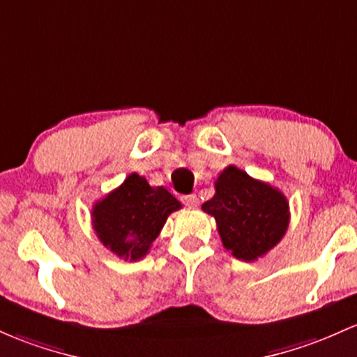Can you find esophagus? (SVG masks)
Wrapping results in <instances>:
<instances>
[{
  "instance_id": "1",
  "label": "esophagus",
  "mask_w": 357,
  "mask_h": 357,
  "mask_svg": "<svg viewBox=\"0 0 357 357\" xmlns=\"http://www.w3.org/2000/svg\"><path fill=\"white\" fill-rule=\"evenodd\" d=\"M181 199H183V203H185L186 206H197L199 203L197 195H185V197H183Z\"/></svg>"
}]
</instances>
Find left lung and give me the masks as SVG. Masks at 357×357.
<instances>
[{
	"label": "left lung",
	"mask_w": 357,
	"mask_h": 357,
	"mask_svg": "<svg viewBox=\"0 0 357 357\" xmlns=\"http://www.w3.org/2000/svg\"><path fill=\"white\" fill-rule=\"evenodd\" d=\"M202 208L217 222L223 248L248 262L269 252L283 238L289 223L287 197L236 166L218 174L213 198Z\"/></svg>",
	"instance_id": "1"
}]
</instances>
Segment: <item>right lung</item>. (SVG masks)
<instances>
[{"instance_id":"right-lung-1","label":"right lung","mask_w":357,"mask_h":357,"mask_svg":"<svg viewBox=\"0 0 357 357\" xmlns=\"http://www.w3.org/2000/svg\"><path fill=\"white\" fill-rule=\"evenodd\" d=\"M181 208L166 188L151 186L132 172L121 185L95 203L93 229L105 248L125 261H139L151 249L172 211Z\"/></svg>"}]
</instances>
